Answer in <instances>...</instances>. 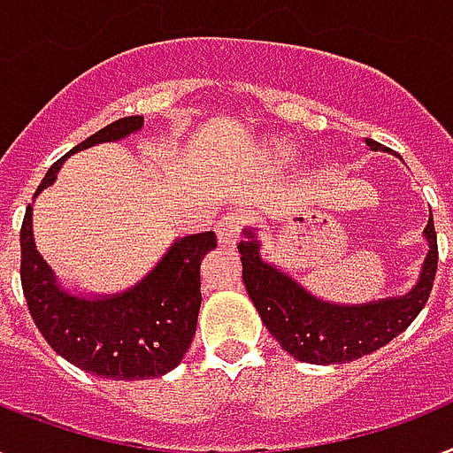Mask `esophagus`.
<instances>
[{"label":"esophagus","instance_id":"esophagus-1","mask_svg":"<svg viewBox=\"0 0 453 453\" xmlns=\"http://www.w3.org/2000/svg\"><path fill=\"white\" fill-rule=\"evenodd\" d=\"M245 226V217L241 212H229L217 224V238L222 245H236L241 238V231Z\"/></svg>","mask_w":453,"mask_h":453}]
</instances>
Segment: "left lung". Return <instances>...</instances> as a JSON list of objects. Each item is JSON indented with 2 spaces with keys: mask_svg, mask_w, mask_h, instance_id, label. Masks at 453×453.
<instances>
[{
  "mask_svg": "<svg viewBox=\"0 0 453 453\" xmlns=\"http://www.w3.org/2000/svg\"><path fill=\"white\" fill-rule=\"evenodd\" d=\"M366 143L376 150L383 149L373 139H366ZM245 236L248 238L238 243V250L243 255L241 262L248 296L279 345L307 364H345L376 352L409 328L433 293L440 257L433 215L426 226L430 252L418 286L409 296L359 307H340L311 297L290 276L262 262L252 231H245Z\"/></svg>",
  "mask_w": 453,
  "mask_h": 453,
  "instance_id": "8db88e82",
  "label": "left lung"
}]
</instances>
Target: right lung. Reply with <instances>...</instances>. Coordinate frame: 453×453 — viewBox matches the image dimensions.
Here are the masks:
<instances>
[{"label": "right lung", "mask_w": 453, "mask_h": 453, "mask_svg": "<svg viewBox=\"0 0 453 453\" xmlns=\"http://www.w3.org/2000/svg\"><path fill=\"white\" fill-rule=\"evenodd\" d=\"M142 125V115L115 120L70 153L122 139ZM65 157L49 167L37 194L54 181ZM212 248H217L215 231L181 238L139 286L122 296L82 300L56 286L51 269L35 250L33 205L27 203L20 226L23 296L35 326L51 349L77 369L113 380L163 376L191 347L203 300L201 262Z\"/></svg>", "instance_id": "1"}]
</instances>
